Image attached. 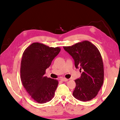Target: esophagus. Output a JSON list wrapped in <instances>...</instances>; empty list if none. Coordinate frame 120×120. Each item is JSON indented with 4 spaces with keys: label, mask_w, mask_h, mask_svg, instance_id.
Here are the masks:
<instances>
[{
    "label": "esophagus",
    "mask_w": 120,
    "mask_h": 120,
    "mask_svg": "<svg viewBox=\"0 0 120 120\" xmlns=\"http://www.w3.org/2000/svg\"><path fill=\"white\" fill-rule=\"evenodd\" d=\"M60 80L62 81H68V79H67L64 78H60Z\"/></svg>",
    "instance_id": "esophagus-1"
}]
</instances>
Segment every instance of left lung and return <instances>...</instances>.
Instances as JSON below:
<instances>
[{"label":"left lung","instance_id":"1","mask_svg":"<svg viewBox=\"0 0 120 120\" xmlns=\"http://www.w3.org/2000/svg\"><path fill=\"white\" fill-rule=\"evenodd\" d=\"M63 48L73 58L75 68L82 71L81 77L75 80L73 96L83 101L92 99L98 94L104 81V65L99 51L87 40Z\"/></svg>","mask_w":120,"mask_h":120}]
</instances>
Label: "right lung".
Listing matches in <instances>:
<instances>
[{"instance_id":"obj_1","label":"right lung","mask_w":120,"mask_h":120,"mask_svg":"<svg viewBox=\"0 0 120 120\" xmlns=\"http://www.w3.org/2000/svg\"><path fill=\"white\" fill-rule=\"evenodd\" d=\"M60 51V47L34 42L23 53L20 69L21 81L30 97L38 103L50 101L55 95L58 80L44 75Z\"/></svg>"}]
</instances>
